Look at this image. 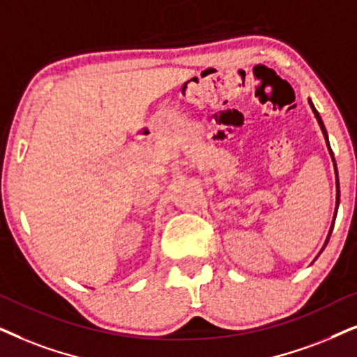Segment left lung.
<instances>
[{"instance_id": "obj_1", "label": "left lung", "mask_w": 357, "mask_h": 357, "mask_svg": "<svg viewBox=\"0 0 357 357\" xmlns=\"http://www.w3.org/2000/svg\"><path fill=\"white\" fill-rule=\"evenodd\" d=\"M308 104H310L312 111H313V114H315V117H317V121H318V126H320V129H321V132H323V137H325V142H326L328 151H330V155H331V160H333V165H335V171H336V163H335V156H333V151H331V149H330V142H328V134H326V129H325V126H323V121H321L320 114H318V112H317V109H315V106H313L312 99H308ZM338 206H340V183H338V174H336V207H335V217H333V222H331L330 231H328V236H326V240H325V245H323V248H321V251H323V250H325V246H326V243H328V240H330V235H331V231H333V225H335V218H336V212H338Z\"/></svg>"}]
</instances>
